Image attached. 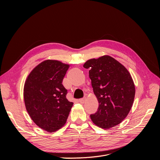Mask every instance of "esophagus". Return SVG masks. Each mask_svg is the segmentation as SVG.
I'll list each match as a JSON object with an SVG mask.
<instances>
[{
  "label": "esophagus",
  "mask_w": 160,
  "mask_h": 160,
  "mask_svg": "<svg viewBox=\"0 0 160 160\" xmlns=\"http://www.w3.org/2000/svg\"><path fill=\"white\" fill-rule=\"evenodd\" d=\"M86 97H83V98H80V99H79V102L80 103H81V104H83L86 101Z\"/></svg>",
  "instance_id": "esophagus-1"
}]
</instances>
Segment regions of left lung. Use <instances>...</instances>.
Listing matches in <instances>:
<instances>
[{"instance_id":"8db88e82","label":"left lung","mask_w":160,"mask_h":160,"mask_svg":"<svg viewBox=\"0 0 160 160\" xmlns=\"http://www.w3.org/2000/svg\"><path fill=\"white\" fill-rule=\"evenodd\" d=\"M83 67L89 69L91 85L99 104L97 112L90 115L91 121L103 129L115 127L127 117L133 103L136 89L130 72L108 55L90 59Z\"/></svg>"}]
</instances>
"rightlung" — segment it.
<instances>
[{
	"label": "right lung",
	"mask_w": 160,
	"mask_h": 160,
	"mask_svg": "<svg viewBox=\"0 0 160 160\" xmlns=\"http://www.w3.org/2000/svg\"><path fill=\"white\" fill-rule=\"evenodd\" d=\"M69 65L47 60L28 74L23 91L24 104L32 120L39 128L54 132L63 127L73 102L66 98L62 84Z\"/></svg>",
	"instance_id": "add662e5"
}]
</instances>
